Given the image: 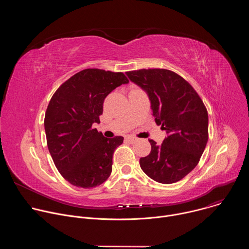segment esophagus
<instances>
[{"label":"esophagus","mask_w":249,"mask_h":249,"mask_svg":"<svg viewBox=\"0 0 249 249\" xmlns=\"http://www.w3.org/2000/svg\"><path fill=\"white\" fill-rule=\"evenodd\" d=\"M126 140L127 141H129L130 143H134V142H136L137 141V138L136 137H134V136H127V138H126Z\"/></svg>","instance_id":"obj_1"}]
</instances>
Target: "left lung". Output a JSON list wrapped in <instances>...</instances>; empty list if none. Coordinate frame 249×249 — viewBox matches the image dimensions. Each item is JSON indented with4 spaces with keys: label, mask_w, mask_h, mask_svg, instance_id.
I'll return each mask as SVG.
<instances>
[{
    "label": "left lung",
    "mask_w": 249,
    "mask_h": 249,
    "mask_svg": "<svg viewBox=\"0 0 249 249\" xmlns=\"http://www.w3.org/2000/svg\"><path fill=\"white\" fill-rule=\"evenodd\" d=\"M131 82L143 89L151 101L156 123L166 137L140 159L143 171L157 182L181 180L198 164L208 142V112L199 94L182 77L165 69L126 72Z\"/></svg>",
    "instance_id": "left-lung-1"
}]
</instances>
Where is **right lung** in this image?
<instances>
[{
    "label": "right lung",
    "mask_w": 249,
    "mask_h": 249,
    "mask_svg": "<svg viewBox=\"0 0 249 249\" xmlns=\"http://www.w3.org/2000/svg\"><path fill=\"white\" fill-rule=\"evenodd\" d=\"M128 83L121 72L86 69L51 97L44 118L47 146L57 169L71 184L93 188L109 177L113 153L124 138H105L92 124L100 122L105 97Z\"/></svg>",
    "instance_id": "obj_1"
}]
</instances>
